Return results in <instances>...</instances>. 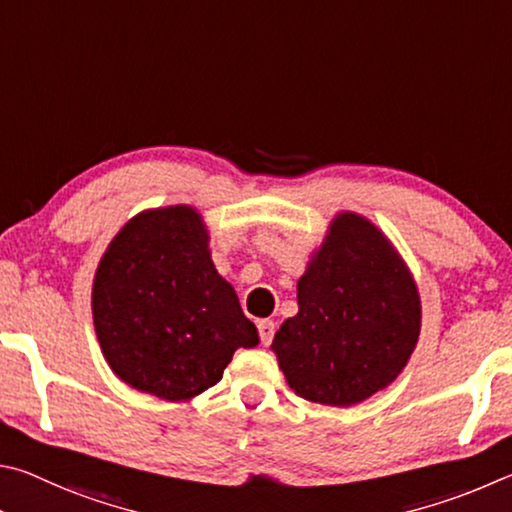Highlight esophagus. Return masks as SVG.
Here are the masks:
<instances>
[{
    "label": "esophagus",
    "mask_w": 512,
    "mask_h": 512,
    "mask_svg": "<svg viewBox=\"0 0 512 512\" xmlns=\"http://www.w3.org/2000/svg\"><path fill=\"white\" fill-rule=\"evenodd\" d=\"M274 330H276L274 321H270V319H261V321H258V335H261V344H263V346H270V344H272Z\"/></svg>",
    "instance_id": "34e87169"
}]
</instances>
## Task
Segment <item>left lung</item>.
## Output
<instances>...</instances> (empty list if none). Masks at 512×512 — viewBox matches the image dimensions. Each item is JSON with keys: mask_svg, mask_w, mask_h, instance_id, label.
I'll return each mask as SVG.
<instances>
[{"mask_svg": "<svg viewBox=\"0 0 512 512\" xmlns=\"http://www.w3.org/2000/svg\"><path fill=\"white\" fill-rule=\"evenodd\" d=\"M272 351L301 398L351 407L398 378L420 335L416 283L378 227L337 215Z\"/></svg>", "mask_w": 512, "mask_h": 512, "instance_id": "1", "label": "left lung"}]
</instances>
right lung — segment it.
<instances>
[{"instance_id": "1", "label": "right lung", "mask_w": 512, "mask_h": 512, "mask_svg": "<svg viewBox=\"0 0 512 512\" xmlns=\"http://www.w3.org/2000/svg\"><path fill=\"white\" fill-rule=\"evenodd\" d=\"M98 344L132 389L188 400L222 380L256 326L215 270L209 233L191 206L139 213L116 233L92 290Z\"/></svg>"}]
</instances>
